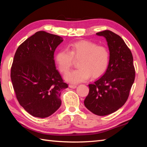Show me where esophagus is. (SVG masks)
Wrapping results in <instances>:
<instances>
[{"mask_svg":"<svg viewBox=\"0 0 147 147\" xmlns=\"http://www.w3.org/2000/svg\"><path fill=\"white\" fill-rule=\"evenodd\" d=\"M69 88H73V89H74V88H76V85H69Z\"/></svg>","mask_w":147,"mask_h":147,"instance_id":"esophagus-1","label":"esophagus"}]
</instances>
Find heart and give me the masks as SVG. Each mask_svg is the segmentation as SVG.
I'll return each mask as SVG.
<instances>
[{
  "mask_svg": "<svg viewBox=\"0 0 147 147\" xmlns=\"http://www.w3.org/2000/svg\"><path fill=\"white\" fill-rule=\"evenodd\" d=\"M109 52L104 46L82 40L72 43L67 50H61L55 55L59 69L65 74L73 64L74 59H79L80 68L68 73L65 76L67 82L77 84L85 82L90 76L96 78L102 76L108 67Z\"/></svg>",
  "mask_w": 147,
  "mask_h": 147,
  "instance_id": "1",
  "label": "heart"
}]
</instances>
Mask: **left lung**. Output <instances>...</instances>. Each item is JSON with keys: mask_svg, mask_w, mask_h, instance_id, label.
<instances>
[{"mask_svg": "<svg viewBox=\"0 0 147 147\" xmlns=\"http://www.w3.org/2000/svg\"><path fill=\"white\" fill-rule=\"evenodd\" d=\"M107 42L110 57L107 71L100 78L90 84L84 104L98 115L111 114L123 107L135 81L132 53L120 36L109 30L96 33Z\"/></svg>", "mask_w": 147, "mask_h": 147, "instance_id": "obj_1", "label": "left lung"}]
</instances>
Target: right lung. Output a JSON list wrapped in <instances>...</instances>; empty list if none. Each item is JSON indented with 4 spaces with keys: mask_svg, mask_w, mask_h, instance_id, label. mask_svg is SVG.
Segmentation results:
<instances>
[{
    "mask_svg": "<svg viewBox=\"0 0 147 147\" xmlns=\"http://www.w3.org/2000/svg\"><path fill=\"white\" fill-rule=\"evenodd\" d=\"M62 37L40 31L18 47L11 70L16 96L34 117H47L61 105V91L68 87L56 69L54 52Z\"/></svg>",
    "mask_w": 147,
    "mask_h": 147,
    "instance_id": "1",
    "label": "right lung"
}]
</instances>
